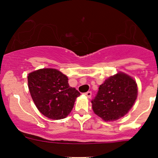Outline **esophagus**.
<instances>
[{
	"label": "esophagus",
	"instance_id": "34e87169",
	"mask_svg": "<svg viewBox=\"0 0 158 158\" xmlns=\"http://www.w3.org/2000/svg\"><path fill=\"white\" fill-rule=\"evenodd\" d=\"M85 96L87 97V98H91V96H92V92H90V91H89V92H85Z\"/></svg>",
	"mask_w": 158,
	"mask_h": 158
}]
</instances>
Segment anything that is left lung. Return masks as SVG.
Masks as SVG:
<instances>
[{
	"mask_svg": "<svg viewBox=\"0 0 158 158\" xmlns=\"http://www.w3.org/2000/svg\"><path fill=\"white\" fill-rule=\"evenodd\" d=\"M138 96V85L132 77L124 73L110 76L100 85L92 100L95 114L106 122L116 121L128 112Z\"/></svg>",
	"mask_w": 158,
	"mask_h": 158,
	"instance_id": "obj_1",
	"label": "left lung"
}]
</instances>
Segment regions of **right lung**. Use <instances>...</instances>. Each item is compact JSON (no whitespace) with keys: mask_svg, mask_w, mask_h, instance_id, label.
I'll list each match as a JSON object with an SVG mask.
<instances>
[{"mask_svg":"<svg viewBox=\"0 0 158 158\" xmlns=\"http://www.w3.org/2000/svg\"><path fill=\"white\" fill-rule=\"evenodd\" d=\"M28 87L34 104L46 117L65 118L80 93L68 83V77L56 69H40L28 74Z\"/></svg>","mask_w":158,"mask_h":158,"instance_id":"right-lung-1","label":"right lung"}]
</instances>
